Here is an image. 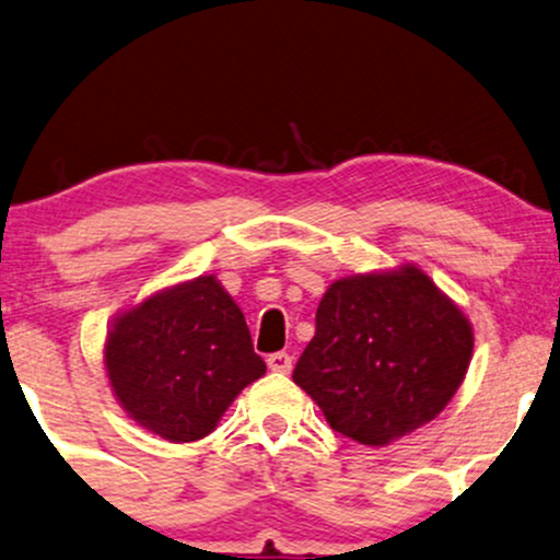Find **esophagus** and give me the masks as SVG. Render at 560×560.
I'll return each mask as SVG.
<instances>
[{"instance_id": "esophagus-1", "label": "esophagus", "mask_w": 560, "mask_h": 560, "mask_svg": "<svg viewBox=\"0 0 560 560\" xmlns=\"http://www.w3.org/2000/svg\"><path fill=\"white\" fill-rule=\"evenodd\" d=\"M267 365H269V371L288 374V371L293 369V358L288 353H272V355H267Z\"/></svg>"}]
</instances>
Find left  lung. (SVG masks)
<instances>
[{
  "mask_svg": "<svg viewBox=\"0 0 560 560\" xmlns=\"http://www.w3.org/2000/svg\"><path fill=\"white\" fill-rule=\"evenodd\" d=\"M472 324L418 265L335 280L293 382L327 423L365 446L431 423L472 361Z\"/></svg>",
  "mask_w": 560,
  "mask_h": 560,
  "instance_id": "1",
  "label": "left lung"
}]
</instances>
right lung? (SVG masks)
<instances>
[{
  "mask_svg": "<svg viewBox=\"0 0 560 560\" xmlns=\"http://www.w3.org/2000/svg\"><path fill=\"white\" fill-rule=\"evenodd\" d=\"M103 365L124 412L174 444L215 431L241 389L267 371L238 303L215 275L124 308L106 332Z\"/></svg>",
  "mask_w": 560,
  "mask_h": 560,
  "instance_id": "right-lung-1",
  "label": "right lung"
}]
</instances>
